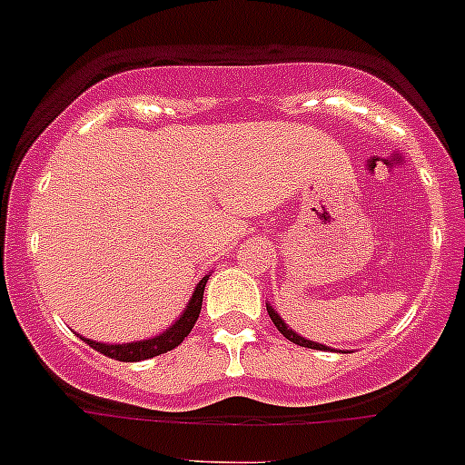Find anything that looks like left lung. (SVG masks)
I'll use <instances>...</instances> for the list:
<instances>
[{
	"label": "left lung",
	"mask_w": 465,
	"mask_h": 465,
	"mask_svg": "<svg viewBox=\"0 0 465 465\" xmlns=\"http://www.w3.org/2000/svg\"><path fill=\"white\" fill-rule=\"evenodd\" d=\"M268 314H270V319H272L274 326H277V331L282 332L283 338L291 340V342L300 344V347H310V349H326V347H323V344H319V342H310V340H305V338H300V335H295V332L291 331V328L286 326V323H283L282 319H279V314H277V312H274L272 307H270V305H268Z\"/></svg>",
	"instance_id": "8db88e82"
}]
</instances>
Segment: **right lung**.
Returning a JSON list of instances; mask_svg holds the SVG:
<instances>
[{"mask_svg": "<svg viewBox=\"0 0 465 465\" xmlns=\"http://www.w3.org/2000/svg\"><path fill=\"white\" fill-rule=\"evenodd\" d=\"M204 283H207V277L200 279L191 302H188V307L183 310V314L176 319L174 326H172L170 331L163 332V335H158V338L143 340V342H130V344H102L85 338L84 342L90 344L94 351H100V354L109 356V359L123 361V363H134V361H146V359H153V356L167 354V351H172L174 347H179V344L183 342V338L193 331V326H195L200 310H203Z\"/></svg>", "mask_w": 465, "mask_h": 465, "instance_id": "1", "label": "right lung"}]
</instances>
